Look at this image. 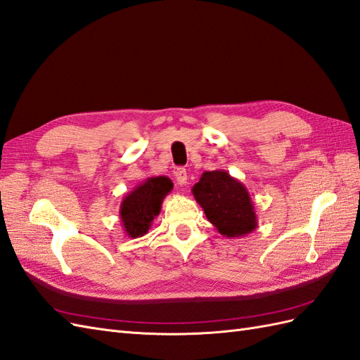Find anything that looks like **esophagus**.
<instances>
[{
    "label": "esophagus",
    "mask_w": 360,
    "mask_h": 360,
    "mask_svg": "<svg viewBox=\"0 0 360 360\" xmlns=\"http://www.w3.org/2000/svg\"><path fill=\"white\" fill-rule=\"evenodd\" d=\"M174 175H175V180H177L179 185L183 186L188 183V174H186L185 168H177L174 171Z\"/></svg>",
    "instance_id": "1"
}]
</instances>
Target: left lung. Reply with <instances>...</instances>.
Returning a JSON list of instances; mask_svg holds the SVG:
<instances>
[{
	"label": "left lung",
	"mask_w": 360,
	"mask_h": 360,
	"mask_svg": "<svg viewBox=\"0 0 360 360\" xmlns=\"http://www.w3.org/2000/svg\"><path fill=\"white\" fill-rule=\"evenodd\" d=\"M209 223L226 238H240L258 227L255 205L248 188L224 169L205 171L192 186Z\"/></svg>",
	"instance_id": "1"
}]
</instances>
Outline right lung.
I'll list each match as a JSON object with an SVG mask.
<instances>
[{
	"instance_id": "1",
	"label": "right lung",
	"mask_w": 360,
	"mask_h": 360,
	"mask_svg": "<svg viewBox=\"0 0 360 360\" xmlns=\"http://www.w3.org/2000/svg\"><path fill=\"white\" fill-rule=\"evenodd\" d=\"M169 177H150L128 192L120 203V221L129 238H140L151 229L154 218L160 214L165 197L172 191Z\"/></svg>"
}]
</instances>
